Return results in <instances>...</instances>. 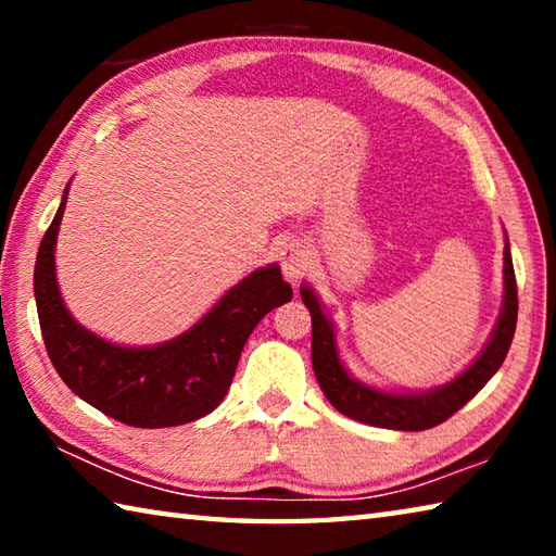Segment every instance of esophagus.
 <instances>
[{"label": "esophagus", "instance_id": "esophagus-1", "mask_svg": "<svg viewBox=\"0 0 556 556\" xmlns=\"http://www.w3.org/2000/svg\"><path fill=\"white\" fill-rule=\"evenodd\" d=\"M279 265H281V271H285L287 281H291V285H296V281L301 279V275H304V271L308 269V265H312V255H308L306 244L289 242L287 248L281 250Z\"/></svg>", "mask_w": 556, "mask_h": 556}]
</instances>
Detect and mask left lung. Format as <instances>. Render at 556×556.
<instances>
[{
    "mask_svg": "<svg viewBox=\"0 0 556 556\" xmlns=\"http://www.w3.org/2000/svg\"><path fill=\"white\" fill-rule=\"evenodd\" d=\"M301 301L312 314V363L316 380L321 384L326 400L333 407L355 421L382 429L421 431L446 421L451 414L476 397L501 368L510 351L515 324H517V285L510 257V242L505 238L503 250V308L493 326V333L466 370L431 390H382L375 384L361 382L345 368L338 353L336 324L324 312L316 291L301 285Z\"/></svg>",
    "mask_w": 556,
    "mask_h": 556,
    "instance_id": "left-lung-1",
    "label": "left lung"
}]
</instances>
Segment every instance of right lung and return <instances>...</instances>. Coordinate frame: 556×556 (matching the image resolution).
<instances>
[{
    "mask_svg": "<svg viewBox=\"0 0 556 556\" xmlns=\"http://www.w3.org/2000/svg\"><path fill=\"white\" fill-rule=\"evenodd\" d=\"M71 184L46 230L34 267V296L46 351L61 380L108 417L162 429L201 419L230 390L250 333L271 308L291 301L279 265H267L215 301L188 331L156 345H119L78 324L55 277V240Z\"/></svg>",
    "mask_w": 556,
    "mask_h": 556,
    "instance_id": "right-lung-1",
    "label": "right lung"
}]
</instances>
